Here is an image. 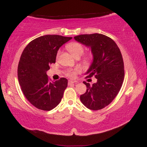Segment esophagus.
<instances>
[{
	"instance_id": "34e87169",
	"label": "esophagus",
	"mask_w": 147,
	"mask_h": 147,
	"mask_svg": "<svg viewBox=\"0 0 147 147\" xmlns=\"http://www.w3.org/2000/svg\"><path fill=\"white\" fill-rule=\"evenodd\" d=\"M74 83H77L76 81H74V80H69V84H74Z\"/></svg>"
}]
</instances>
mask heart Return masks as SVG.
Segmentation results:
<instances>
[{
	"mask_svg": "<svg viewBox=\"0 0 147 147\" xmlns=\"http://www.w3.org/2000/svg\"><path fill=\"white\" fill-rule=\"evenodd\" d=\"M67 49L75 58H79L80 56L82 55L84 53V47L81 43L78 42H73V43H69L67 45ZM60 54V51H58L56 54V58H58ZM91 57L89 55H86L84 56V60L88 61L90 60ZM81 69L80 67H76L74 69H69L66 71L65 75L69 78H75L76 74L80 73Z\"/></svg>",
	"mask_w": 147,
	"mask_h": 147,
	"instance_id": "b5f03b06",
	"label": "heart"
}]
</instances>
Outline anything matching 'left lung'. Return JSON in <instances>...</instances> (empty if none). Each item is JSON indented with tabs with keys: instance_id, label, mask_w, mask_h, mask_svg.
I'll use <instances>...</instances> for the list:
<instances>
[{
	"instance_id": "left-lung-1",
	"label": "left lung",
	"mask_w": 147,
	"mask_h": 147,
	"mask_svg": "<svg viewBox=\"0 0 147 147\" xmlns=\"http://www.w3.org/2000/svg\"><path fill=\"white\" fill-rule=\"evenodd\" d=\"M75 40L89 47L93 61L86 78L94 76L96 83L87 87L80 96L84 106L91 110H98L109 105L117 95L124 78V62L120 49L112 39L100 34L79 35Z\"/></svg>"
}]
</instances>
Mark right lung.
<instances>
[{"label": "right lung", "mask_w": 147, "mask_h": 147, "mask_svg": "<svg viewBox=\"0 0 147 147\" xmlns=\"http://www.w3.org/2000/svg\"><path fill=\"white\" fill-rule=\"evenodd\" d=\"M59 35H45L32 40L22 53L17 69L21 90L31 104L50 111L58 105L67 87V80L52 82L47 75L50 65L55 63L59 47L71 39Z\"/></svg>", "instance_id": "right-lung-1"}]
</instances>
